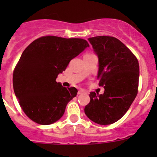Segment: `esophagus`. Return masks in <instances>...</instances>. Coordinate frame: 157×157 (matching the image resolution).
Returning <instances> with one entry per match:
<instances>
[{"label": "esophagus", "mask_w": 157, "mask_h": 157, "mask_svg": "<svg viewBox=\"0 0 157 157\" xmlns=\"http://www.w3.org/2000/svg\"><path fill=\"white\" fill-rule=\"evenodd\" d=\"M85 93V91L83 90H80L78 91V94L80 95V94H83V93Z\"/></svg>", "instance_id": "1"}]
</instances>
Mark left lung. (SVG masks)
<instances>
[{
	"mask_svg": "<svg viewBox=\"0 0 157 157\" xmlns=\"http://www.w3.org/2000/svg\"><path fill=\"white\" fill-rule=\"evenodd\" d=\"M99 58L97 78L103 94L91 92L86 116L99 124L116 122L127 112L138 92L139 63L124 44L112 36L89 38Z\"/></svg>",
	"mask_w": 157,
	"mask_h": 157,
	"instance_id": "1",
	"label": "left lung"
}]
</instances>
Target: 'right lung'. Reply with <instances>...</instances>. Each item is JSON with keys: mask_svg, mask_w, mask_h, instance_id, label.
Here are the masks:
<instances>
[{"mask_svg": "<svg viewBox=\"0 0 157 157\" xmlns=\"http://www.w3.org/2000/svg\"><path fill=\"white\" fill-rule=\"evenodd\" d=\"M89 46L83 39L46 36L23 51L14 68L13 86L20 107L32 121L48 125L62 117L77 90L64 87L56 78Z\"/></svg>", "mask_w": 157, "mask_h": 157, "instance_id": "add662e5", "label": "right lung"}]
</instances>
